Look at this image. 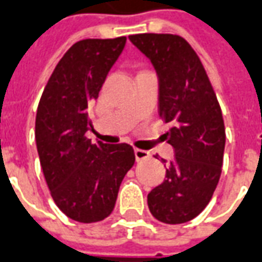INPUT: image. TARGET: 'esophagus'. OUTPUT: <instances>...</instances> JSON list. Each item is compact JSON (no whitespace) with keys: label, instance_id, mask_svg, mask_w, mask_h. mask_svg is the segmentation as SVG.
<instances>
[{"label":"esophagus","instance_id":"1","mask_svg":"<svg viewBox=\"0 0 262 262\" xmlns=\"http://www.w3.org/2000/svg\"><path fill=\"white\" fill-rule=\"evenodd\" d=\"M135 159H137V162H140V161H145V159H149L151 157V154L145 149H135Z\"/></svg>","mask_w":262,"mask_h":262}]
</instances>
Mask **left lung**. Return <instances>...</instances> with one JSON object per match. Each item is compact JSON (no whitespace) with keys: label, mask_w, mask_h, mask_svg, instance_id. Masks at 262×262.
Instances as JSON below:
<instances>
[{"label":"left lung","mask_w":262,"mask_h":262,"mask_svg":"<svg viewBox=\"0 0 262 262\" xmlns=\"http://www.w3.org/2000/svg\"><path fill=\"white\" fill-rule=\"evenodd\" d=\"M129 40L157 69L159 116L170 127L164 137L175 148L166 179L148 193V207L162 223H186L210 202L222 175L226 144L222 108L186 39L172 33H137L129 35Z\"/></svg>","instance_id":"1"}]
</instances>
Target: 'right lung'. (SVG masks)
Wrapping results in <instances>:
<instances>
[{"instance_id": "add662e5", "label": "right lung", "mask_w": 262, "mask_h": 262, "mask_svg": "<svg viewBox=\"0 0 262 262\" xmlns=\"http://www.w3.org/2000/svg\"><path fill=\"white\" fill-rule=\"evenodd\" d=\"M125 40L120 36L76 42L56 64L36 111V148L52 199L80 223L110 216L122 179L135 162L128 144H93L86 138L92 127L89 108Z\"/></svg>"}]
</instances>
